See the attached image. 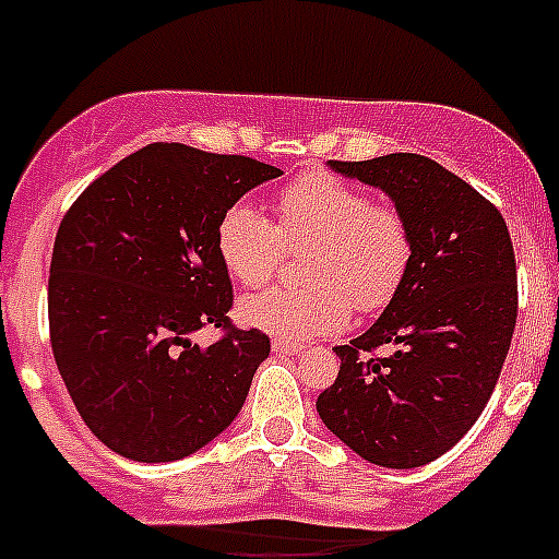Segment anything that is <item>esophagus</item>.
Here are the masks:
<instances>
[{
	"instance_id": "esophagus-1",
	"label": "esophagus",
	"mask_w": 559,
	"mask_h": 559,
	"mask_svg": "<svg viewBox=\"0 0 559 559\" xmlns=\"http://www.w3.org/2000/svg\"><path fill=\"white\" fill-rule=\"evenodd\" d=\"M274 353H280V355H296V353H302V344H290V341L274 338Z\"/></svg>"
}]
</instances>
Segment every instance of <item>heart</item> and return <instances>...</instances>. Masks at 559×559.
<instances>
[{
  "label": "heart",
  "instance_id": "1",
  "mask_svg": "<svg viewBox=\"0 0 559 559\" xmlns=\"http://www.w3.org/2000/svg\"><path fill=\"white\" fill-rule=\"evenodd\" d=\"M218 257L246 288L269 283L290 251H308L302 288L246 296L240 319L280 341L302 344L338 333L358 313L386 308L406 283L414 257L412 224L392 201H374L328 170H308L276 195V224L237 201L218 221Z\"/></svg>",
  "mask_w": 559,
  "mask_h": 559
}]
</instances>
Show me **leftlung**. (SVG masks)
Instances as JSON below:
<instances>
[{"label": "left lung", "instance_id": "1", "mask_svg": "<svg viewBox=\"0 0 559 559\" xmlns=\"http://www.w3.org/2000/svg\"><path fill=\"white\" fill-rule=\"evenodd\" d=\"M330 165L392 195L414 257L378 322L333 347L338 378L316 408L358 456L408 471L451 451L496 389L518 319L515 249L498 206L428 156Z\"/></svg>", "mask_w": 559, "mask_h": 559}]
</instances>
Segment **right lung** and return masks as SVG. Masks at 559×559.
<instances>
[{"instance_id": "1", "label": "right lung", "mask_w": 559, "mask_h": 559, "mask_svg": "<svg viewBox=\"0 0 559 559\" xmlns=\"http://www.w3.org/2000/svg\"><path fill=\"white\" fill-rule=\"evenodd\" d=\"M280 170L153 142L108 167L63 215L49 263V344L88 431L133 462H176L218 437L269 358L231 324L218 221ZM218 326L199 348L189 333Z\"/></svg>"}]
</instances>
